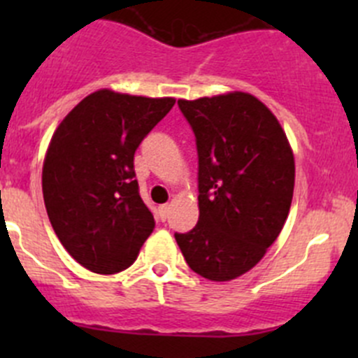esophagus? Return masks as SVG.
<instances>
[{"label": "esophagus", "instance_id": "1", "mask_svg": "<svg viewBox=\"0 0 358 358\" xmlns=\"http://www.w3.org/2000/svg\"><path fill=\"white\" fill-rule=\"evenodd\" d=\"M168 213H169V204H162L161 208H159V218L164 222V220L168 218Z\"/></svg>", "mask_w": 358, "mask_h": 358}]
</instances>
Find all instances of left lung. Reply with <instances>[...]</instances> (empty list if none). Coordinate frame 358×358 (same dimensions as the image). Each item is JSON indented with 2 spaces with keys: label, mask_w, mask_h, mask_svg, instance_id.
I'll use <instances>...</instances> for the list:
<instances>
[{
  "label": "left lung",
  "mask_w": 358,
  "mask_h": 358,
  "mask_svg": "<svg viewBox=\"0 0 358 358\" xmlns=\"http://www.w3.org/2000/svg\"><path fill=\"white\" fill-rule=\"evenodd\" d=\"M196 135L199 222L175 234L187 265L204 279L251 270L289 215L294 157L275 115L249 93L178 100Z\"/></svg>",
  "instance_id": "obj_1"
}]
</instances>
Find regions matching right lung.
Wrapping results in <instances>:
<instances>
[{
  "instance_id": "add662e5",
  "label": "right lung",
  "mask_w": 358,
  "mask_h": 358,
  "mask_svg": "<svg viewBox=\"0 0 358 358\" xmlns=\"http://www.w3.org/2000/svg\"><path fill=\"white\" fill-rule=\"evenodd\" d=\"M175 99L99 90L53 133L43 164V197L69 255L95 273L128 268L156 222L135 178V152Z\"/></svg>"
}]
</instances>
